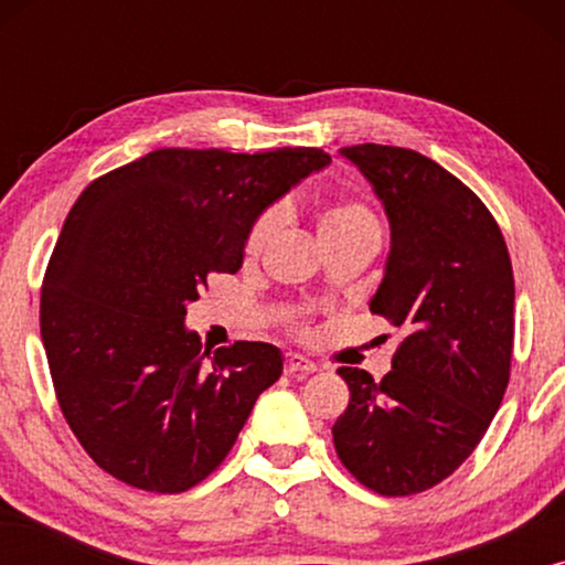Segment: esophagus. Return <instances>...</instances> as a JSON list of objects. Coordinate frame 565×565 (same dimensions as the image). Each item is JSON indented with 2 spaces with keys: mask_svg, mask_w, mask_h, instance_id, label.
Listing matches in <instances>:
<instances>
[{
  "mask_svg": "<svg viewBox=\"0 0 565 565\" xmlns=\"http://www.w3.org/2000/svg\"><path fill=\"white\" fill-rule=\"evenodd\" d=\"M316 365L303 354H288V360H285V373L296 375V373H313Z\"/></svg>",
  "mask_w": 565,
  "mask_h": 565,
  "instance_id": "obj_1",
  "label": "esophagus"
}]
</instances>
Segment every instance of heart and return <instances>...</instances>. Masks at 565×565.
<instances>
[{
  "label": "heart",
  "mask_w": 565,
  "mask_h": 565,
  "mask_svg": "<svg viewBox=\"0 0 565 565\" xmlns=\"http://www.w3.org/2000/svg\"><path fill=\"white\" fill-rule=\"evenodd\" d=\"M282 226V215L277 211L262 213L257 223H254L249 236H246V257L254 259L273 244L277 231ZM319 238L323 246H334L342 242H352V238L377 236V218L365 203L360 200H337V203L327 205L319 215Z\"/></svg>",
  "instance_id": "b5f03b06"
}]
</instances>
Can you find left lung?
Returning <instances> with one entry per match:
<instances>
[{
  "instance_id": "8db88e82",
  "label": "left lung",
  "mask_w": 565,
  "mask_h": 565,
  "mask_svg": "<svg viewBox=\"0 0 565 565\" xmlns=\"http://www.w3.org/2000/svg\"><path fill=\"white\" fill-rule=\"evenodd\" d=\"M381 200L391 249L370 311L404 331L381 383L339 367L350 404L331 435L347 470L383 497L458 470L497 414L514 342V275L486 205L437 161L398 146L339 149Z\"/></svg>"
}]
</instances>
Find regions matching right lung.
<instances>
[{"mask_svg":"<svg viewBox=\"0 0 565 565\" xmlns=\"http://www.w3.org/2000/svg\"><path fill=\"white\" fill-rule=\"evenodd\" d=\"M331 164L321 149H159L99 177L61 228L41 337L68 427L89 458L143 491L180 493L221 466L282 352L211 354L184 316L213 273H238L269 205Z\"/></svg>","mask_w":565,"mask_h":565,"instance_id":"obj_1","label":"right lung"}]
</instances>
